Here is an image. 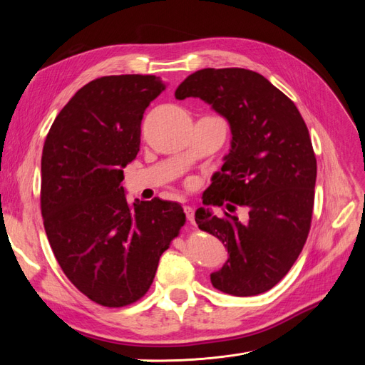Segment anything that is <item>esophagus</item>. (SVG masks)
Wrapping results in <instances>:
<instances>
[{
  "label": "esophagus",
  "instance_id": "34e87169",
  "mask_svg": "<svg viewBox=\"0 0 365 365\" xmlns=\"http://www.w3.org/2000/svg\"><path fill=\"white\" fill-rule=\"evenodd\" d=\"M184 213L187 215V219L190 220V224H195V210L192 207H189V205H185L184 207Z\"/></svg>",
  "mask_w": 365,
  "mask_h": 365
}]
</instances>
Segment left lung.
Wrapping results in <instances>:
<instances>
[{
	"label": "left lung",
	"mask_w": 365,
	"mask_h": 365,
	"mask_svg": "<svg viewBox=\"0 0 365 365\" xmlns=\"http://www.w3.org/2000/svg\"><path fill=\"white\" fill-rule=\"evenodd\" d=\"M175 97L212 105L233 135L202 204L248 208L245 224L227 212L217 217L204 207L196 210L197 227L222 240L230 254L210 280L236 297L267 292L288 274L311 230L317 158L304 120L288 96L245 68L196 71Z\"/></svg>",
	"instance_id": "obj_1"
}]
</instances>
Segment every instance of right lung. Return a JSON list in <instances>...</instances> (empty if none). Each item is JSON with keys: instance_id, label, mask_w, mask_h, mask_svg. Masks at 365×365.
<instances>
[{"instance_id": "obj_1", "label": "right lung", "mask_w": 365, "mask_h": 365, "mask_svg": "<svg viewBox=\"0 0 365 365\" xmlns=\"http://www.w3.org/2000/svg\"><path fill=\"white\" fill-rule=\"evenodd\" d=\"M164 88L150 74L98 77L62 108L43 143L41 212L50 247L68 280L101 306L140 300L185 224L178 202L129 204L121 185L140 150L143 114Z\"/></svg>"}]
</instances>
